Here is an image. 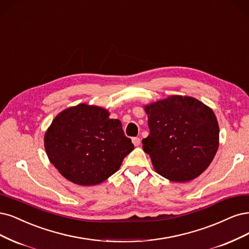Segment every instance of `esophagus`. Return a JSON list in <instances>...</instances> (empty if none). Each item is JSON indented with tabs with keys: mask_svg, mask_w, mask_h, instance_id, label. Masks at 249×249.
I'll return each instance as SVG.
<instances>
[{
	"mask_svg": "<svg viewBox=\"0 0 249 249\" xmlns=\"http://www.w3.org/2000/svg\"><path fill=\"white\" fill-rule=\"evenodd\" d=\"M132 142H133L135 146H139L141 140H140V138H138V137H134V138L132 139Z\"/></svg>",
	"mask_w": 249,
	"mask_h": 249,
	"instance_id": "34e87169",
	"label": "esophagus"
}]
</instances>
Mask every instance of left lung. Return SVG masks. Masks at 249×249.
Wrapping results in <instances>:
<instances>
[{
    "instance_id": "obj_1",
    "label": "left lung",
    "mask_w": 249,
    "mask_h": 249,
    "mask_svg": "<svg viewBox=\"0 0 249 249\" xmlns=\"http://www.w3.org/2000/svg\"><path fill=\"white\" fill-rule=\"evenodd\" d=\"M149 135L142 140L157 172L186 182L206 170L218 149L219 127L208 106L192 97L171 96L144 107Z\"/></svg>"
}]
</instances>
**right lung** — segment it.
Wrapping results in <instances>:
<instances>
[{"mask_svg": "<svg viewBox=\"0 0 249 249\" xmlns=\"http://www.w3.org/2000/svg\"><path fill=\"white\" fill-rule=\"evenodd\" d=\"M48 159L66 179L96 185L113 175L135 147L122 123L98 106L79 104L57 114L44 137Z\"/></svg>", "mask_w": 249, "mask_h": 249, "instance_id": "right-lung-1", "label": "right lung"}]
</instances>
